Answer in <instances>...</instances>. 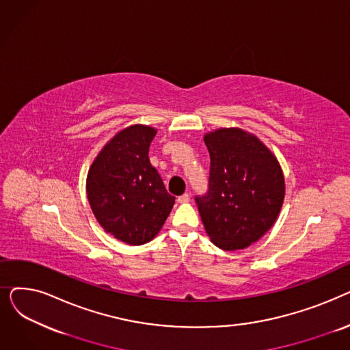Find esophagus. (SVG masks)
Instances as JSON below:
<instances>
[{"label": "esophagus", "instance_id": "obj_1", "mask_svg": "<svg viewBox=\"0 0 350 350\" xmlns=\"http://www.w3.org/2000/svg\"><path fill=\"white\" fill-rule=\"evenodd\" d=\"M177 201H178V203H181V204H185V203H189V201H190V194L185 193V194H183V196H180V197L177 198Z\"/></svg>", "mask_w": 350, "mask_h": 350}]
</instances>
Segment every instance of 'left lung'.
Instances as JSON below:
<instances>
[{
  "label": "left lung",
  "instance_id": "left-lung-1",
  "mask_svg": "<svg viewBox=\"0 0 350 350\" xmlns=\"http://www.w3.org/2000/svg\"><path fill=\"white\" fill-rule=\"evenodd\" d=\"M204 142L210 153L208 190L194 197L204 228L218 248H247L281 211L285 181L280 163L241 129H219Z\"/></svg>",
  "mask_w": 350,
  "mask_h": 350
}]
</instances>
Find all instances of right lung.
Wrapping results in <instances>:
<instances>
[{
  "mask_svg": "<svg viewBox=\"0 0 350 350\" xmlns=\"http://www.w3.org/2000/svg\"><path fill=\"white\" fill-rule=\"evenodd\" d=\"M154 136V129L143 124L119 132L103 147L86 180L89 204L99 224L131 245L153 240L176 200L150 164Z\"/></svg>",
  "mask_w": 350,
  "mask_h": 350,
  "instance_id": "add662e5",
  "label": "right lung"
}]
</instances>
